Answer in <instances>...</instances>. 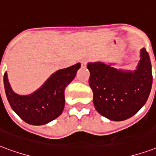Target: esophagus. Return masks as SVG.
<instances>
[{
  "label": "esophagus",
  "instance_id": "1",
  "mask_svg": "<svg viewBox=\"0 0 156 156\" xmlns=\"http://www.w3.org/2000/svg\"><path fill=\"white\" fill-rule=\"evenodd\" d=\"M87 62H88V59H83L82 61H81V65H82V66H85V65L87 64Z\"/></svg>",
  "mask_w": 156,
  "mask_h": 156
}]
</instances>
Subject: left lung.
Masks as SVG:
<instances>
[{
	"label": "left lung",
	"mask_w": 156,
	"mask_h": 156,
	"mask_svg": "<svg viewBox=\"0 0 156 156\" xmlns=\"http://www.w3.org/2000/svg\"><path fill=\"white\" fill-rule=\"evenodd\" d=\"M89 85L96 110L113 121L128 119L141 110L152 87L151 63L148 52L141 50V60L134 72L118 70L104 63H89Z\"/></svg>",
	"instance_id": "left-lung-1"
}]
</instances>
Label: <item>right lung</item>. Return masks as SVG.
<instances>
[{
	"label": "right lung",
	"mask_w": 156,
	"mask_h": 156,
	"mask_svg": "<svg viewBox=\"0 0 156 156\" xmlns=\"http://www.w3.org/2000/svg\"><path fill=\"white\" fill-rule=\"evenodd\" d=\"M80 66V63H78L58 70L37 91L28 96H20L13 91L5 72V91L13 110L23 120L32 125H42L54 120L62 114L65 88L75 78Z\"/></svg>",
	"instance_id": "obj_1"
}]
</instances>
